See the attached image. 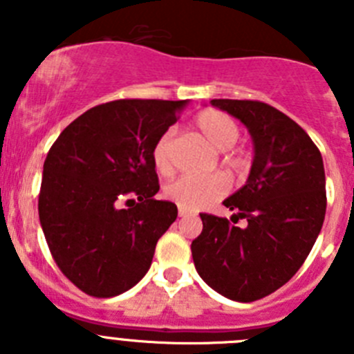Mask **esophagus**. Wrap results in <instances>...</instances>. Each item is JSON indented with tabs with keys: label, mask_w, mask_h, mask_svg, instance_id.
<instances>
[{
	"label": "esophagus",
	"mask_w": 354,
	"mask_h": 354,
	"mask_svg": "<svg viewBox=\"0 0 354 354\" xmlns=\"http://www.w3.org/2000/svg\"><path fill=\"white\" fill-rule=\"evenodd\" d=\"M179 216L180 218H186V216H192V212L186 211V209H179Z\"/></svg>",
	"instance_id": "1"
}]
</instances>
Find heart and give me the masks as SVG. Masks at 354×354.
<instances>
[{
    "label": "heart",
    "mask_w": 354,
    "mask_h": 354,
    "mask_svg": "<svg viewBox=\"0 0 354 354\" xmlns=\"http://www.w3.org/2000/svg\"><path fill=\"white\" fill-rule=\"evenodd\" d=\"M195 126L198 133L214 147L216 150L225 152L232 149L239 138V127L236 120L228 115L216 111V109H205L195 118ZM171 145H174V133L167 131L161 138L156 142L152 150V159L161 174L171 171ZM225 165L232 170L245 168L246 161L241 154L228 150L223 158ZM227 192V183L221 175H207V177H189L184 175L175 179L174 183L165 187V195L168 200L186 211H198L207 207L209 204L216 202Z\"/></svg>",
    "instance_id": "heart-1"
}]
</instances>
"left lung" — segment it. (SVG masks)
Listing matches in <instances>:
<instances>
[{
  "mask_svg": "<svg viewBox=\"0 0 354 354\" xmlns=\"http://www.w3.org/2000/svg\"><path fill=\"white\" fill-rule=\"evenodd\" d=\"M243 122L253 142L246 184L223 204L246 218L200 214L202 234L192 243L193 262L205 283L232 301L261 299L287 283L317 239L326 212L323 156L301 127L259 101L212 99Z\"/></svg>",
  "mask_w": 354,
  "mask_h": 354,
  "instance_id": "8db88e82",
  "label": "left lung"
}]
</instances>
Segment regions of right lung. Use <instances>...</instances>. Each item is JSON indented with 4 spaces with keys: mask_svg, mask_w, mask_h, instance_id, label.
Returning <instances> with one entry per match:
<instances>
[{
    "mask_svg": "<svg viewBox=\"0 0 354 354\" xmlns=\"http://www.w3.org/2000/svg\"><path fill=\"white\" fill-rule=\"evenodd\" d=\"M187 101L120 99L68 124L44 161L39 218L62 273L111 298L145 277L177 205L156 200V142ZM126 203L127 208H122Z\"/></svg>",
    "mask_w": 354,
    "mask_h": 354,
    "instance_id": "obj_1",
    "label": "right lung"
}]
</instances>
